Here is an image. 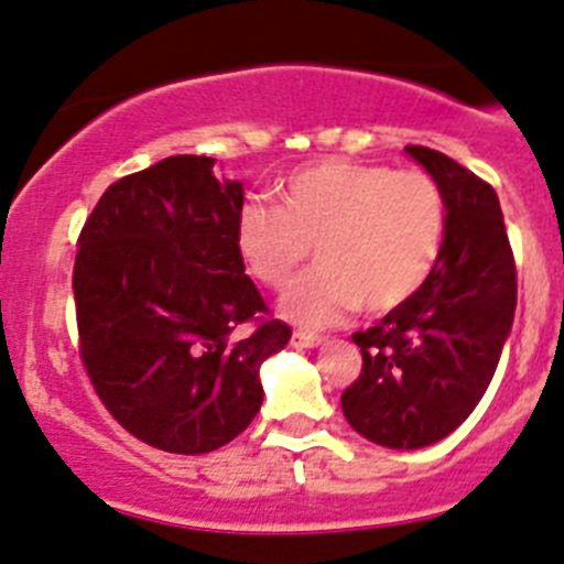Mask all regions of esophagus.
<instances>
[{
	"label": "esophagus",
	"mask_w": 564,
	"mask_h": 564,
	"mask_svg": "<svg viewBox=\"0 0 564 564\" xmlns=\"http://www.w3.org/2000/svg\"><path fill=\"white\" fill-rule=\"evenodd\" d=\"M323 340H326V337L312 335V332H295V335H292V343L301 346V349H315V346H321Z\"/></svg>",
	"instance_id": "34e87169"
}]
</instances>
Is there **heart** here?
Here are the masks:
<instances>
[{"instance_id":"b5f03b06","label":"heart","mask_w":564,"mask_h":564,"mask_svg":"<svg viewBox=\"0 0 564 564\" xmlns=\"http://www.w3.org/2000/svg\"><path fill=\"white\" fill-rule=\"evenodd\" d=\"M445 227V195L423 170L323 161L289 175L281 207L247 200L235 247L249 275L275 292L315 247L317 269L286 289L281 312L323 329L360 306L389 315L417 297L440 263Z\"/></svg>"}]
</instances>
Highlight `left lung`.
<instances>
[{
	"instance_id": "left-lung-1",
	"label": "left lung",
	"mask_w": 564,
	"mask_h": 564,
	"mask_svg": "<svg viewBox=\"0 0 564 564\" xmlns=\"http://www.w3.org/2000/svg\"><path fill=\"white\" fill-rule=\"evenodd\" d=\"M405 153L445 195L443 254L417 297L351 335L364 369L340 394L351 429L386 448L437 443L471 414L517 310V263L491 184L429 147Z\"/></svg>"
}]
</instances>
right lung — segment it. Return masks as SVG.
<instances>
[{"label": "right lung", "mask_w": 564, "mask_h": 564, "mask_svg": "<svg viewBox=\"0 0 564 564\" xmlns=\"http://www.w3.org/2000/svg\"><path fill=\"white\" fill-rule=\"evenodd\" d=\"M213 164L170 155L112 181L73 263L78 355L93 389L112 420L170 454L238 437L263 403L258 366L292 337L243 275V187L215 178Z\"/></svg>", "instance_id": "right-lung-1"}]
</instances>
